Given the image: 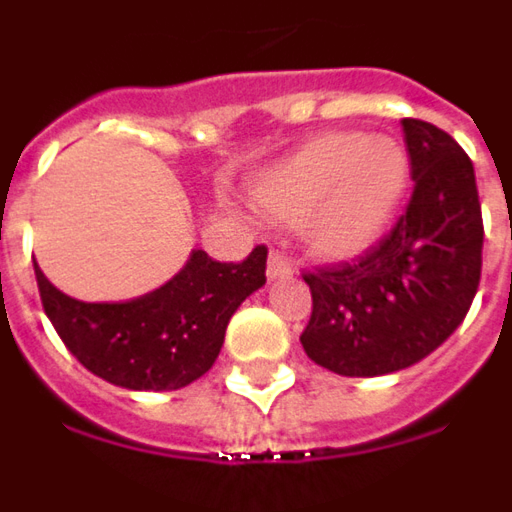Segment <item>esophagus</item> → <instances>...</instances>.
Here are the masks:
<instances>
[{
    "label": "esophagus",
    "mask_w": 512,
    "mask_h": 512,
    "mask_svg": "<svg viewBox=\"0 0 512 512\" xmlns=\"http://www.w3.org/2000/svg\"><path fill=\"white\" fill-rule=\"evenodd\" d=\"M268 280H285V277H291L293 266L288 257L282 255L280 249H271V255H268Z\"/></svg>",
    "instance_id": "esophagus-1"
}]
</instances>
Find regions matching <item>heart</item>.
Masks as SVG:
<instances>
[{"mask_svg": "<svg viewBox=\"0 0 512 512\" xmlns=\"http://www.w3.org/2000/svg\"><path fill=\"white\" fill-rule=\"evenodd\" d=\"M407 185L410 157L399 138L324 132L252 185V205L277 224H299L313 257L341 263L380 244Z\"/></svg>", "mask_w": 512, "mask_h": 512, "instance_id": "b5f03b06", "label": "heart"}]
</instances>
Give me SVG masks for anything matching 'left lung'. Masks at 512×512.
I'll list each match as a JSON object with an SVG mask.
<instances>
[{"label":"left lung","instance_id":"1","mask_svg":"<svg viewBox=\"0 0 512 512\" xmlns=\"http://www.w3.org/2000/svg\"><path fill=\"white\" fill-rule=\"evenodd\" d=\"M413 196L380 244L307 271V357L341 377H380L435 352L480 285L482 210L474 166L449 132L405 119Z\"/></svg>","mask_w":512,"mask_h":512}]
</instances>
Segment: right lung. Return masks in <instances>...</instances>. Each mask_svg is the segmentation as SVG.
<instances>
[{"mask_svg":"<svg viewBox=\"0 0 512 512\" xmlns=\"http://www.w3.org/2000/svg\"><path fill=\"white\" fill-rule=\"evenodd\" d=\"M266 246L241 263L194 249L157 291L130 302H80L57 291L35 263L52 327L91 374L127 391H177L216 363L232 313L266 285Z\"/></svg>","mask_w":512,"mask_h":512,"instance_id":"add662e5","label":"right lung"}]
</instances>
